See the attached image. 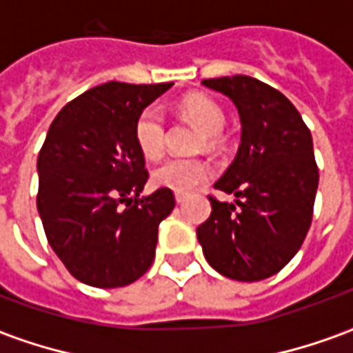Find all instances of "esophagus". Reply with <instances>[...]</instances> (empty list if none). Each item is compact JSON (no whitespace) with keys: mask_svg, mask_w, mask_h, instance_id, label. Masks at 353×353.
<instances>
[{"mask_svg":"<svg viewBox=\"0 0 353 353\" xmlns=\"http://www.w3.org/2000/svg\"><path fill=\"white\" fill-rule=\"evenodd\" d=\"M185 199H187V194H185V192H176V202H177V204L185 202Z\"/></svg>","mask_w":353,"mask_h":353,"instance_id":"esophagus-1","label":"esophagus"}]
</instances>
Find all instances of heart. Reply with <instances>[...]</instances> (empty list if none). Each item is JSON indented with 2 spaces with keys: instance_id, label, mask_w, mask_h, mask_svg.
<instances>
[{
  "instance_id": "obj_1",
  "label": "heart",
  "mask_w": 353,
  "mask_h": 353,
  "mask_svg": "<svg viewBox=\"0 0 353 353\" xmlns=\"http://www.w3.org/2000/svg\"><path fill=\"white\" fill-rule=\"evenodd\" d=\"M181 111L196 128L206 134V145H217V132L225 126V111L206 94H191L181 100ZM134 141L139 153L149 161L159 159L166 145V123L159 105L145 108L134 123ZM210 177L208 162L199 159H170L151 174L157 187L176 192H189Z\"/></svg>"
}]
</instances>
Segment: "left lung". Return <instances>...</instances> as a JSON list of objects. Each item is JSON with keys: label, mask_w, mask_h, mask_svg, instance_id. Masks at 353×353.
I'll list each match as a JSON object with an SVG mask.
<instances>
[{"label": "left lung", "mask_w": 353, "mask_h": 353, "mask_svg": "<svg viewBox=\"0 0 353 353\" xmlns=\"http://www.w3.org/2000/svg\"><path fill=\"white\" fill-rule=\"evenodd\" d=\"M236 105L240 147L215 189L236 200L210 196L212 214L196 229L204 257L230 280L259 281L280 272L310 229L318 191L312 134L295 105L248 75L204 79Z\"/></svg>", "instance_id": "1"}]
</instances>
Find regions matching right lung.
Here are the masks:
<instances>
[{
  "label": "right lung",
  "mask_w": 353,
  "mask_h": 353,
  "mask_svg": "<svg viewBox=\"0 0 353 353\" xmlns=\"http://www.w3.org/2000/svg\"><path fill=\"white\" fill-rule=\"evenodd\" d=\"M174 83H105L65 103L37 157V212L50 248L73 278L123 288L153 265L159 225L176 206L174 192L139 196L145 159L134 123Z\"/></svg>",
  "instance_id": "add662e5"
}]
</instances>
